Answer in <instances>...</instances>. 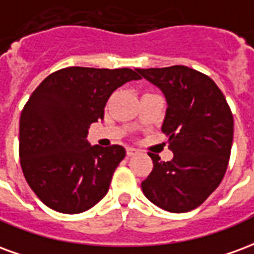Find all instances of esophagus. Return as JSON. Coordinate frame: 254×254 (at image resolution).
Segmentation results:
<instances>
[{"label": "esophagus", "mask_w": 254, "mask_h": 254, "mask_svg": "<svg viewBox=\"0 0 254 254\" xmlns=\"http://www.w3.org/2000/svg\"><path fill=\"white\" fill-rule=\"evenodd\" d=\"M137 154V149L136 148H132V147H129V148H127V156H133V155Z\"/></svg>", "instance_id": "1"}]
</instances>
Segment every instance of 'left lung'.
I'll return each instance as SVG.
<instances>
[{
  "label": "left lung",
  "instance_id": "left-lung-1",
  "mask_svg": "<svg viewBox=\"0 0 254 254\" xmlns=\"http://www.w3.org/2000/svg\"><path fill=\"white\" fill-rule=\"evenodd\" d=\"M163 92L167 103L162 132L173 159L148 154L154 169L141 182L149 201L169 212H188L207 200L229 165L234 120L212 78L184 65L137 69Z\"/></svg>",
  "mask_w": 254,
  "mask_h": 254
}]
</instances>
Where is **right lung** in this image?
I'll return each mask as SVG.
<instances>
[{"label": "right lung", "instance_id": "obj_1", "mask_svg": "<svg viewBox=\"0 0 254 254\" xmlns=\"http://www.w3.org/2000/svg\"><path fill=\"white\" fill-rule=\"evenodd\" d=\"M137 70L70 66L47 76L20 116L19 155L30 188L43 204L63 213L92 208L109 191L127 151L91 145V124L102 121L111 94Z\"/></svg>", "mask_w": 254, "mask_h": 254}]
</instances>
